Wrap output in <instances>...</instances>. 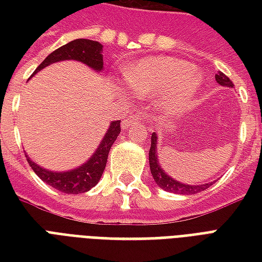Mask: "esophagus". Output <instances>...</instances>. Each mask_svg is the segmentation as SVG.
Here are the masks:
<instances>
[{
    "label": "esophagus",
    "mask_w": 262,
    "mask_h": 262,
    "mask_svg": "<svg viewBox=\"0 0 262 262\" xmlns=\"http://www.w3.org/2000/svg\"><path fill=\"white\" fill-rule=\"evenodd\" d=\"M139 120H140V116H139V114L130 115L127 119H125L123 122H122V127H123V129H126V127H129V126L135 125V123H136V122H139Z\"/></svg>",
    "instance_id": "esophagus-1"
}]
</instances>
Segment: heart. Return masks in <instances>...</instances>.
<instances>
[{
	"instance_id": "heart-1",
	"label": "heart",
	"mask_w": 262,
	"mask_h": 262,
	"mask_svg": "<svg viewBox=\"0 0 262 262\" xmlns=\"http://www.w3.org/2000/svg\"><path fill=\"white\" fill-rule=\"evenodd\" d=\"M123 82L140 97H160L163 108L178 112L192 105L202 77L185 60L147 57L123 70Z\"/></svg>"
}]
</instances>
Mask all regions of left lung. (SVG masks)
<instances>
[{
	"instance_id": "obj_1",
	"label": "left lung",
	"mask_w": 262,
	"mask_h": 262,
	"mask_svg": "<svg viewBox=\"0 0 262 262\" xmlns=\"http://www.w3.org/2000/svg\"><path fill=\"white\" fill-rule=\"evenodd\" d=\"M214 78L217 81V84L223 86H229L233 88L234 84L231 82V80L225 75L222 71H217V74L214 75ZM157 140L159 137L156 133L151 135V146L148 150V163H150V171H151V176H153L154 181L159 185L161 189L168 191L172 193H181V195H193V193L201 192L208 189L212 184H202V185H188V184H182V182L177 181L174 178H171L167 172H165L161 165L159 163V156H157Z\"/></svg>"
}]
</instances>
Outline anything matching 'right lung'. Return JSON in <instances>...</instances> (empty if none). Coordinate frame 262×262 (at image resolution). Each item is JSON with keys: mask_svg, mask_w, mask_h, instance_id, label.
Returning a JSON list of instances; mask_svg holds the SVG:
<instances>
[{"mask_svg": "<svg viewBox=\"0 0 262 262\" xmlns=\"http://www.w3.org/2000/svg\"><path fill=\"white\" fill-rule=\"evenodd\" d=\"M63 60H77L84 63L88 67H91L95 71H101L103 69V59H102V45L90 39H75L71 40L64 46L56 49L53 53H50L39 64L35 73V75L40 70L48 67V66L63 61ZM120 133V120L111 122L109 129L105 133L102 142L98 146L95 153L92 154L91 159L86 160L80 167H77L74 170L70 171H49L43 168L40 165H37L35 161H32L28 157L29 165L32 170L35 171L42 181H45L50 187L56 188L57 191L64 193H84L90 191L98 184L101 180L102 172L105 170V165L108 161L109 150L112 147L114 142L118 139Z\"/></svg>", "mask_w": 262, "mask_h": 262, "instance_id": "1", "label": "right lung"}]
</instances>
